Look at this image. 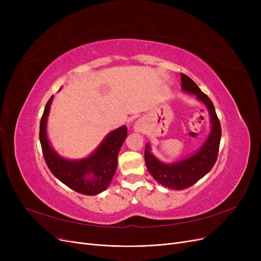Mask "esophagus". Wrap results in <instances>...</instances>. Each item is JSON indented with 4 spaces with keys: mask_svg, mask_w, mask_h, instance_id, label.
I'll use <instances>...</instances> for the list:
<instances>
[{
    "mask_svg": "<svg viewBox=\"0 0 261 261\" xmlns=\"http://www.w3.org/2000/svg\"><path fill=\"white\" fill-rule=\"evenodd\" d=\"M138 129H139V130H140V129H141V128H140V126H138Z\"/></svg>",
    "mask_w": 261,
    "mask_h": 261,
    "instance_id": "esophagus-1",
    "label": "esophagus"
}]
</instances>
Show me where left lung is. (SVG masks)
Listing matches in <instances>:
<instances>
[{
  "mask_svg": "<svg viewBox=\"0 0 261 261\" xmlns=\"http://www.w3.org/2000/svg\"><path fill=\"white\" fill-rule=\"evenodd\" d=\"M181 78L182 89L195 94L197 98L207 107L211 114L212 131L207 141L196 154L172 165H167L156 160L149 152V145L146 146L145 162L148 171L160 184L172 189H185L193 186L212 170L218 159L221 140L220 120L217 116L213 101L206 94L199 89L193 79L183 73H181Z\"/></svg>",
  "mask_w": 261,
  "mask_h": 261,
  "instance_id": "obj_1",
  "label": "left lung"
}]
</instances>
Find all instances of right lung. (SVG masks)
Instances as JSON below:
<instances>
[{"label": "right lung", "instance_id": "add662e5", "mask_svg": "<svg viewBox=\"0 0 261 261\" xmlns=\"http://www.w3.org/2000/svg\"><path fill=\"white\" fill-rule=\"evenodd\" d=\"M53 96L45 105L40 120L39 139L43 158L50 172L59 181L79 194L97 195L109 186L117 168L119 149L127 136V127L121 126L110 133L96 151L81 161H66L51 149L46 138V118Z\"/></svg>", "mask_w": 261, "mask_h": 261}]
</instances>
